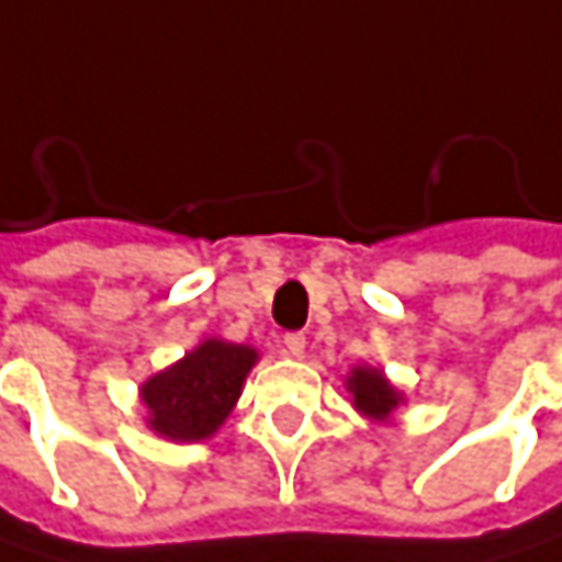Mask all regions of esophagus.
Wrapping results in <instances>:
<instances>
[{"label":"esophagus","mask_w":562,"mask_h":562,"mask_svg":"<svg viewBox=\"0 0 562 562\" xmlns=\"http://www.w3.org/2000/svg\"><path fill=\"white\" fill-rule=\"evenodd\" d=\"M282 348H285V355L299 358V355L305 351V335H302V331H289V335H282Z\"/></svg>","instance_id":"esophagus-1"}]
</instances>
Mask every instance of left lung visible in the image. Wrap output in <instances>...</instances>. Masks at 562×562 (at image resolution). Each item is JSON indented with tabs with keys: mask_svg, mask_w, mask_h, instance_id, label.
<instances>
[{
	"mask_svg": "<svg viewBox=\"0 0 562 562\" xmlns=\"http://www.w3.org/2000/svg\"><path fill=\"white\" fill-rule=\"evenodd\" d=\"M348 391L355 393V406L361 413L378 416V419H384L393 406H396V400H400V393L393 391L391 384L384 381V374L374 371V368H358L348 378Z\"/></svg>",
	"mask_w": 562,
	"mask_h": 562,
	"instance_id": "8db88e82",
	"label": "left lung"
}]
</instances>
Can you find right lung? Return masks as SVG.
<instances>
[{"mask_svg":"<svg viewBox=\"0 0 562 562\" xmlns=\"http://www.w3.org/2000/svg\"><path fill=\"white\" fill-rule=\"evenodd\" d=\"M254 361L257 351L247 345L204 341L184 355V361L146 381L143 400L149 406V426L178 442L211 436L234 409Z\"/></svg>","mask_w":562,"mask_h":562,"instance_id":"1","label":"right lung"}]
</instances>
